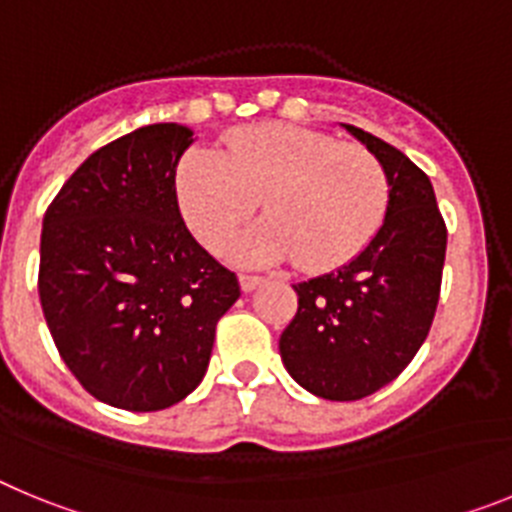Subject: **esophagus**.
<instances>
[{
	"mask_svg": "<svg viewBox=\"0 0 512 512\" xmlns=\"http://www.w3.org/2000/svg\"><path fill=\"white\" fill-rule=\"evenodd\" d=\"M261 284H266L264 277H256V274H241L243 292H253V289H259Z\"/></svg>",
	"mask_w": 512,
	"mask_h": 512,
	"instance_id": "esophagus-1",
	"label": "esophagus"
}]
</instances>
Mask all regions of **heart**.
<instances>
[{
	"instance_id": "b5f03b06",
	"label": "heart",
	"mask_w": 512,
	"mask_h": 512,
	"mask_svg": "<svg viewBox=\"0 0 512 512\" xmlns=\"http://www.w3.org/2000/svg\"><path fill=\"white\" fill-rule=\"evenodd\" d=\"M390 176L359 143L264 122L225 135L223 151L192 148L176 166V197L192 233L223 248L259 207L269 217L233 246L235 259L341 269L369 248L390 210Z\"/></svg>"
}]
</instances>
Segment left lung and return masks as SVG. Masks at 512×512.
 I'll list each match as a JSON object with an SVG mask.
<instances>
[{
	"label": "left lung",
	"instance_id": "left-lung-1",
	"mask_svg": "<svg viewBox=\"0 0 512 512\" xmlns=\"http://www.w3.org/2000/svg\"><path fill=\"white\" fill-rule=\"evenodd\" d=\"M390 176V210L351 264L295 284L297 315L279 338L287 372L323 400H361L402 374L433 325L446 223L431 179L395 146L346 125Z\"/></svg>",
	"mask_w": 512,
	"mask_h": 512
}]
</instances>
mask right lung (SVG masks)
I'll return each instance as SVG.
<instances>
[{
	"mask_svg": "<svg viewBox=\"0 0 512 512\" xmlns=\"http://www.w3.org/2000/svg\"><path fill=\"white\" fill-rule=\"evenodd\" d=\"M192 130L146 125L69 176L43 217L38 292L58 354L112 408L182 402L210 364L217 320L241 297L194 241L176 200Z\"/></svg>",
	"mask_w": 512,
	"mask_h": 512,
	"instance_id": "1",
	"label": "right lung"
}]
</instances>
